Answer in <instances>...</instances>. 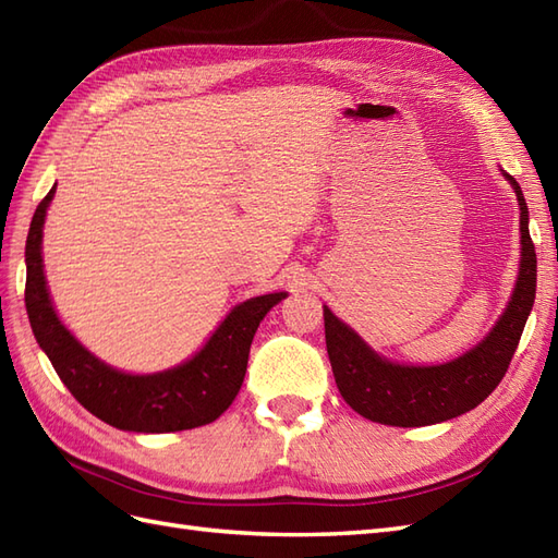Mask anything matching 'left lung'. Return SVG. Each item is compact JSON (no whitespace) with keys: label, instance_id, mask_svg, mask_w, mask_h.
I'll return each instance as SVG.
<instances>
[{"label":"left lung","instance_id":"1","mask_svg":"<svg viewBox=\"0 0 558 558\" xmlns=\"http://www.w3.org/2000/svg\"><path fill=\"white\" fill-rule=\"evenodd\" d=\"M502 171L519 199V276L502 316L476 347L436 365L398 363L377 353L351 325L323 306L325 344L341 398L369 422L389 426H428L460 417L488 398L502 381L533 311L537 256L527 231V205L519 181Z\"/></svg>","mask_w":558,"mask_h":558}]
</instances>
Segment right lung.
<instances>
[{
	"mask_svg": "<svg viewBox=\"0 0 558 558\" xmlns=\"http://www.w3.org/2000/svg\"><path fill=\"white\" fill-rule=\"evenodd\" d=\"M53 195L56 185L37 205L27 231L25 308L39 349L47 353L68 391L92 415L122 432L169 434L221 417L245 379L256 327L288 292H270L235 304L205 344L174 367L146 375L124 373L84 347L51 302L41 238Z\"/></svg>",
	"mask_w": 558,
	"mask_h": 558,
	"instance_id": "obj_1",
	"label": "right lung"
}]
</instances>
